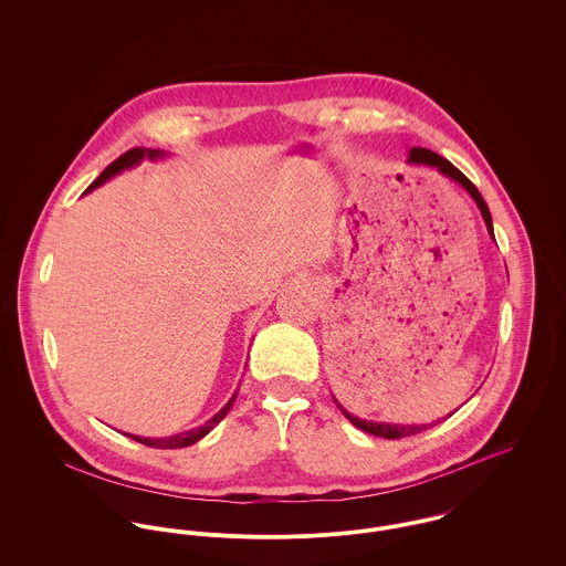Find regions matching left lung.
<instances>
[{"mask_svg": "<svg viewBox=\"0 0 566 566\" xmlns=\"http://www.w3.org/2000/svg\"><path fill=\"white\" fill-rule=\"evenodd\" d=\"M408 163H412V165H426V167H434V169H439L442 176H447L449 180H453V182H458L462 189L467 190L471 197H473V201L478 203V208H480V212H482V217H484V223H486V230H489V234H491V239H495V232H493V217H491V210H489V206H486V201L482 199V195H480V190L473 187V182L462 174V171H458L449 160H444L442 156L439 154H434V151H430V149H423V147H412L410 149V154H408ZM336 401V399H334ZM336 406L340 408V412L356 426V428H360L363 432H367V434H374V437H381V439H403V437H412V434H419V432H423V430H430L432 426H437V423H423V426H403V423H384V421H367V419H360V417H354L352 412H347L338 401H336ZM453 415V412H451ZM451 415H447V417H451Z\"/></svg>", "mask_w": 566, "mask_h": 566, "instance_id": "8db88e82", "label": "left lung"}]
</instances>
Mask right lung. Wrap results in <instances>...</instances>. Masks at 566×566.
<instances>
[{"label": "right lung", "mask_w": 566, "mask_h": 566, "mask_svg": "<svg viewBox=\"0 0 566 566\" xmlns=\"http://www.w3.org/2000/svg\"><path fill=\"white\" fill-rule=\"evenodd\" d=\"M167 156V151H163V149H147V147H134V149H129L126 151L124 156H119L113 165H108L104 171H102V176L86 189V192H91V190L97 189V187H102L104 182H108L111 178H115L117 174H122V171H126V169H132V167H136V165H140L145 158L147 160H158V158H165ZM239 392V390H237ZM237 392L232 395V399L212 417V419H208L203 426H199V428H195V430H189V432H182V434H174V437H167V439H145V437H136V434H126L132 440H136V442H143V444H147V447H156V449H180V447H189L192 442H197L199 439H203L214 426H219L221 423V419L230 412V408H232V403H234V399H237Z\"/></svg>", "instance_id": "obj_1"}]
</instances>
